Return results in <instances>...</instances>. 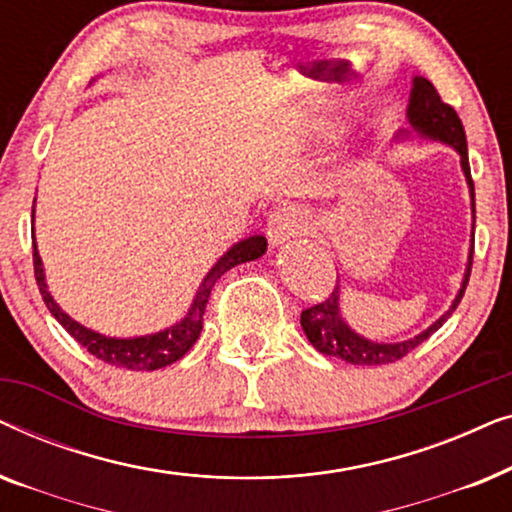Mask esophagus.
<instances>
[{
    "instance_id": "1",
    "label": "esophagus",
    "mask_w": 512,
    "mask_h": 512,
    "mask_svg": "<svg viewBox=\"0 0 512 512\" xmlns=\"http://www.w3.org/2000/svg\"><path fill=\"white\" fill-rule=\"evenodd\" d=\"M307 230V219L305 214L300 212L298 207L293 205H284L275 209L268 216V226H265V235H268V240L272 247H279V244H284L286 240H291V237L296 235H303Z\"/></svg>"
}]
</instances>
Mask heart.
I'll list each match as a JSON object with an SVG mask.
<instances>
[{
    "label": "heart",
    "instance_id": "1",
    "mask_svg": "<svg viewBox=\"0 0 512 512\" xmlns=\"http://www.w3.org/2000/svg\"><path fill=\"white\" fill-rule=\"evenodd\" d=\"M307 137H310L312 142H326V139L335 137V128L331 123L319 121V118H312V121L307 123Z\"/></svg>",
    "mask_w": 512,
    "mask_h": 512
}]
</instances>
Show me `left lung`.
Wrapping results in <instances>:
<instances>
[{
  "mask_svg": "<svg viewBox=\"0 0 512 512\" xmlns=\"http://www.w3.org/2000/svg\"><path fill=\"white\" fill-rule=\"evenodd\" d=\"M408 123H410V130L398 132L396 135L398 142H401V139H408L410 135H417L422 139H431V142L452 146V149L459 153L461 170H464L468 193H471V212L475 221V188L471 179V165H468V146H466L464 125H461V118L457 116V111H454L450 104L440 100L438 90L433 88V83L426 81L424 76H415V79H412ZM471 265H473V233H471V251H468L464 279H461V289L457 296H454L450 310H447L440 319L433 321L426 331H422L410 340L375 342V340L363 338V335L356 333L354 328H349V324L340 314V284H335L333 293L324 300V303L303 310V314H300V326H303V331L307 335V340L312 342V347L326 356H335V359L354 363V366H382V363H394L398 359H403L408 352H412L417 345H422L429 335L436 333L438 328L452 317V312L457 310L461 298H464L468 277H471Z\"/></svg>",
  "mask_w": 512,
  "mask_h": 512,
  "instance_id": "left-lung-1",
  "label": "left lung"
}]
</instances>
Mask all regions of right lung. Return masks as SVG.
Returning <instances> with one entry per match:
<instances>
[{"instance_id":"add662e5","label":"right lung","mask_w":512,"mask_h":512,"mask_svg":"<svg viewBox=\"0 0 512 512\" xmlns=\"http://www.w3.org/2000/svg\"><path fill=\"white\" fill-rule=\"evenodd\" d=\"M34 219V212H32ZM34 244V277H37L41 298L48 307V312L53 314L55 319L60 321L62 328L72 335V338L88 349L90 354L97 356V359L109 363V366L116 368H128V370H158L170 366V363L179 361L188 349L195 345V340L200 338L202 331V317H205V307L209 300V293H212L214 284L219 282L223 272H228L235 265L256 261L265 254L268 249V240L263 235H251L247 240H240L233 244L226 254H223L219 261L212 265V270L207 272L202 284L198 286V293H195L191 307H188L186 317L177 321V324L170 328H163V331L151 333V335H137V338H111V335H102L93 331V328H86L79 321H74L67 312H62V307L55 303L51 291H48L46 284V272L44 263H41V256L37 251V242Z\"/></svg>"}]
</instances>
